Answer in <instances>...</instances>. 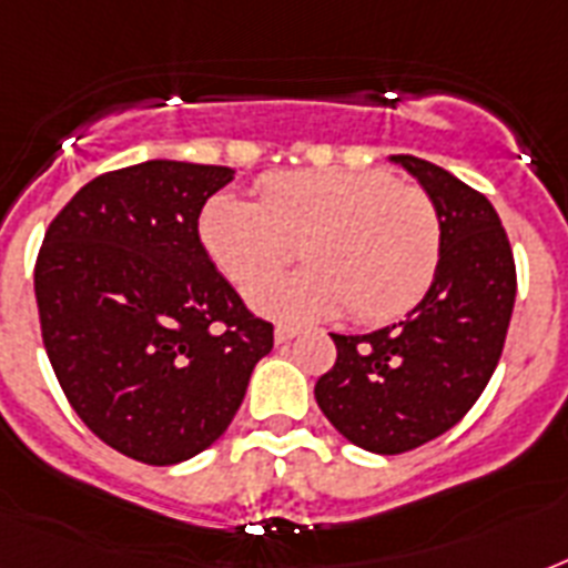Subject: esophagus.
Listing matches in <instances>:
<instances>
[{
	"instance_id": "34e87169",
	"label": "esophagus",
	"mask_w": 568,
	"mask_h": 568,
	"mask_svg": "<svg viewBox=\"0 0 568 568\" xmlns=\"http://www.w3.org/2000/svg\"><path fill=\"white\" fill-rule=\"evenodd\" d=\"M294 336H297V327H288V324H276V329H274L276 345H288Z\"/></svg>"
}]
</instances>
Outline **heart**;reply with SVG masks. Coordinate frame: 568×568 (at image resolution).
Masks as SVG:
<instances>
[{"mask_svg":"<svg viewBox=\"0 0 568 568\" xmlns=\"http://www.w3.org/2000/svg\"><path fill=\"white\" fill-rule=\"evenodd\" d=\"M200 241L221 274L250 288L302 247L297 275L253 288L258 310L285 321L356 324L400 318L439 271V212L418 185L386 171H294L262 180V200L221 191L205 200Z\"/></svg>","mask_w":568,"mask_h":568,"instance_id":"1","label":"heart"}]
</instances>
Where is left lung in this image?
Returning a JSON list of instances; mask_svg holds the SVG:
<instances>
[{"instance_id": "1", "label": "left lung", "mask_w": 568, "mask_h": 568, "mask_svg": "<svg viewBox=\"0 0 568 568\" xmlns=\"http://www.w3.org/2000/svg\"><path fill=\"white\" fill-rule=\"evenodd\" d=\"M436 205L439 271L404 321L336 336V365L315 400L347 442L404 454L450 430L484 395L516 303V262L501 217L480 191L436 164L395 155Z\"/></svg>"}]
</instances>
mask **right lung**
Segmentation results:
<instances>
[{
	"mask_svg": "<svg viewBox=\"0 0 568 568\" xmlns=\"http://www.w3.org/2000/svg\"><path fill=\"white\" fill-rule=\"evenodd\" d=\"M230 168L144 162L91 180L52 217L38 265L40 336L91 433L146 466L205 450L239 413L274 324L205 253L200 212Z\"/></svg>",
	"mask_w": 568,
	"mask_h": 568,
	"instance_id": "obj_1",
	"label": "right lung"
}]
</instances>
